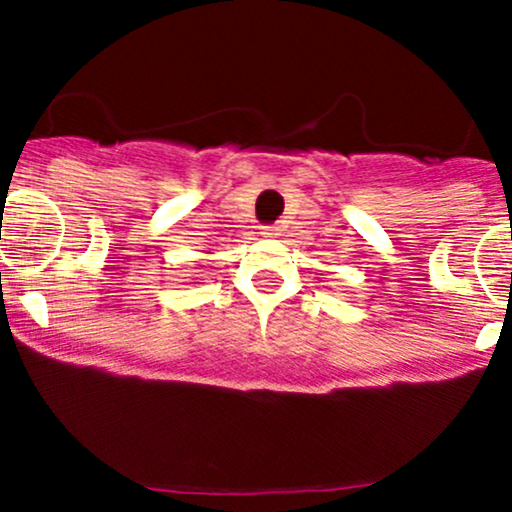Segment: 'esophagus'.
Returning <instances> with one entry per match:
<instances>
[{
    "instance_id": "1",
    "label": "esophagus",
    "mask_w": 512,
    "mask_h": 512,
    "mask_svg": "<svg viewBox=\"0 0 512 512\" xmlns=\"http://www.w3.org/2000/svg\"><path fill=\"white\" fill-rule=\"evenodd\" d=\"M281 233V228L276 223H269V226H262V236L264 238H276Z\"/></svg>"
}]
</instances>
